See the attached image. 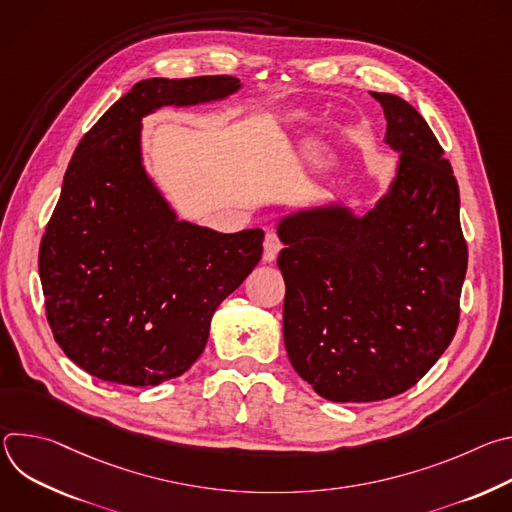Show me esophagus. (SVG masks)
<instances>
[{"instance_id": "obj_1", "label": "esophagus", "mask_w": 512, "mask_h": 512, "mask_svg": "<svg viewBox=\"0 0 512 512\" xmlns=\"http://www.w3.org/2000/svg\"><path fill=\"white\" fill-rule=\"evenodd\" d=\"M281 247H283V243L279 241V237L275 233H267L265 241H263V261H267V263L275 261Z\"/></svg>"}]
</instances>
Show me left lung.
Segmentation results:
<instances>
[{"instance_id": "obj_1", "label": "left lung", "mask_w": 512, "mask_h": 512, "mask_svg": "<svg viewBox=\"0 0 512 512\" xmlns=\"http://www.w3.org/2000/svg\"><path fill=\"white\" fill-rule=\"evenodd\" d=\"M371 95L399 154L387 192L364 214L330 202L277 223L285 350L336 403L395 397L433 367L456 334L468 267L460 190L440 141L401 97Z\"/></svg>"}]
</instances>
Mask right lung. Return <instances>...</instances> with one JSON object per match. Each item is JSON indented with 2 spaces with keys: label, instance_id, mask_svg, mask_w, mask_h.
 <instances>
[{
  "label": "right lung",
  "instance_id": "1",
  "mask_svg": "<svg viewBox=\"0 0 512 512\" xmlns=\"http://www.w3.org/2000/svg\"><path fill=\"white\" fill-rule=\"evenodd\" d=\"M241 87L227 75L139 81L72 154L38 269L54 340L89 375L129 387L184 375L216 308L259 263L261 229L178 221L141 156L145 115L223 101Z\"/></svg>",
  "mask_w": 512,
  "mask_h": 512
}]
</instances>
